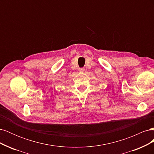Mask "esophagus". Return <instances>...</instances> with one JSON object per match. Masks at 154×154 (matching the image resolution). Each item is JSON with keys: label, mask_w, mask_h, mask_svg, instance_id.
<instances>
[{"label": "esophagus", "mask_w": 154, "mask_h": 154, "mask_svg": "<svg viewBox=\"0 0 154 154\" xmlns=\"http://www.w3.org/2000/svg\"><path fill=\"white\" fill-rule=\"evenodd\" d=\"M78 71H80V72H83V71H84V68H83V67H81V68H79V69H78Z\"/></svg>", "instance_id": "obj_1"}]
</instances>
